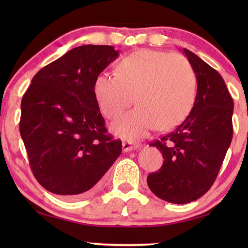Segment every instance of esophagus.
I'll return each instance as SVG.
<instances>
[{"label": "esophagus", "instance_id": "34e87169", "mask_svg": "<svg viewBox=\"0 0 248 248\" xmlns=\"http://www.w3.org/2000/svg\"><path fill=\"white\" fill-rule=\"evenodd\" d=\"M138 148H140V143H137V142H132V141H124L123 142L124 152H129V151L136 150Z\"/></svg>", "mask_w": 248, "mask_h": 248}]
</instances>
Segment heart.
I'll return each instance as SVG.
<instances>
[{
	"label": "heart",
	"mask_w": 248,
	"mask_h": 248,
	"mask_svg": "<svg viewBox=\"0 0 248 248\" xmlns=\"http://www.w3.org/2000/svg\"><path fill=\"white\" fill-rule=\"evenodd\" d=\"M196 93V73L186 58L150 49L130 53L116 74L100 73L94 82L96 103L108 119L118 118L136 100L138 106L112 125L117 136L128 139L143 137L155 125L169 130L183 123Z\"/></svg>",
	"instance_id": "obj_1"
}]
</instances>
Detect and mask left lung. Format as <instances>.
I'll return each mask as SVG.
<instances>
[{
	"instance_id": "obj_1",
	"label": "left lung",
	"mask_w": 248,
	"mask_h": 248,
	"mask_svg": "<svg viewBox=\"0 0 248 248\" xmlns=\"http://www.w3.org/2000/svg\"><path fill=\"white\" fill-rule=\"evenodd\" d=\"M184 53L197 78L194 107L174 131L151 142L164 162L146 179L155 196L177 204L199 199L211 188L233 137L234 103L224 79L194 52Z\"/></svg>"
}]
</instances>
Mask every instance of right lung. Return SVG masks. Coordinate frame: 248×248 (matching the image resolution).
Masks as SVG:
<instances>
[{"label":"right lung","instance_id":"obj_1","mask_svg":"<svg viewBox=\"0 0 248 248\" xmlns=\"http://www.w3.org/2000/svg\"><path fill=\"white\" fill-rule=\"evenodd\" d=\"M118 56L111 46H79L38 71L23 96L19 131L29 165L52 194H93L121 154L94 96L96 77Z\"/></svg>","mask_w":248,"mask_h":248}]
</instances>
